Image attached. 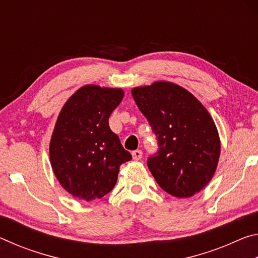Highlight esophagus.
<instances>
[{"label":"esophagus","mask_w":258,"mask_h":258,"mask_svg":"<svg viewBox=\"0 0 258 258\" xmlns=\"http://www.w3.org/2000/svg\"><path fill=\"white\" fill-rule=\"evenodd\" d=\"M132 156L134 160H140L142 158V151L141 150H134L132 151Z\"/></svg>","instance_id":"esophagus-1"}]
</instances>
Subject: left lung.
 I'll return each mask as SVG.
<instances>
[{"label":"left lung","mask_w":258,"mask_h":258,"mask_svg":"<svg viewBox=\"0 0 258 258\" xmlns=\"http://www.w3.org/2000/svg\"><path fill=\"white\" fill-rule=\"evenodd\" d=\"M132 95L158 140V151L148 158L156 182L174 197H192L212 180L220 158V137L207 109L171 82L134 87Z\"/></svg>","instance_id":"8db88e82"}]
</instances>
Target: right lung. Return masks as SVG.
<instances>
[{
  "label": "right lung",
  "instance_id": "1",
  "mask_svg": "<svg viewBox=\"0 0 258 258\" xmlns=\"http://www.w3.org/2000/svg\"><path fill=\"white\" fill-rule=\"evenodd\" d=\"M123 97L121 89L85 85L61 109L50 160L61 186L74 197L85 202L102 198L115 186L120 165L132 159L108 121Z\"/></svg>",
  "mask_w": 258,
  "mask_h": 258
}]
</instances>
